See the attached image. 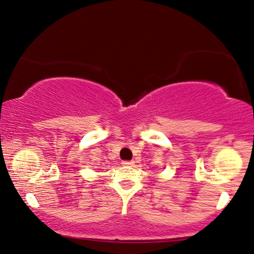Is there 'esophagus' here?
Instances as JSON below:
<instances>
[{
    "mask_svg": "<svg viewBox=\"0 0 254 254\" xmlns=\"http://www.w3.org/2000/svg\"><path fill=\"white\" fill-rule=\"evenodd\" d=\"M132 164H134V162L132 161H123V165L125 166H131Z\"/></svg>",
    "mask_w": 254,
    "mask_h": 254,
    "instance_id": "esophagus-1",
    "label": "esophagus"
}]
</instances>
